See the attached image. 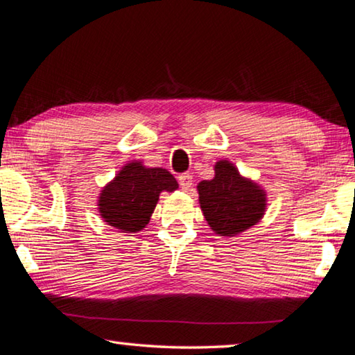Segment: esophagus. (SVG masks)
Masks as SVG:
<instances>
[{
	"label": "esophagus",
	"instance_id": "1",
	"mask_svg": "<svg viewBox=\"0 0 355 355\" xmlns=\"http://www.w3.org/2000/svg\"><path fill=\"white\" fill-rule=\"evenodd\" d=\"M191 182H193V179H191L190 174H181L179 176V185H181L182 190H190Z\"/></svg>",
	"mask_w": 355,
	"mask_h": 355
}]
</instances>
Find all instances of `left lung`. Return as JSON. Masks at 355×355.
Instances as JSON below:
<instances>
[{"label":"left lung","mask_w":355,"mask_h":355,"mask_svg":"<svg viewBox=\"0 0 355 355\" xmlns=\"http://www.w3.org/2000/svg\"><path fill=\"white\" fill-rule=\"evenodd\" d=\"M214 178L196 185L200 207L216 234L236 237L259 223L267 209L266 190L258 182L242 176L230 160L214 165Z\"/></svg>","instance_id":"1"}]
</instances>
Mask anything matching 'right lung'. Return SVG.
Here are the masks:
<instances>
[{"mask_svg": "<svg viewBox=\"0 0 355 355\" xmlns=\"http://www.w3.org/2000/svg\"><path fill=\"white\" fill-rule=\"evenodd\" d=\"M179 187L165 168H149L132 160L102 187L97 211L103 222L121 232H138L146 228L162 191L171 193Z\"/></svg>", "mask_w": 355, "mask_h": 355, "instance_id": "right-lung-1", "label": "right lung"}]
</instances>
